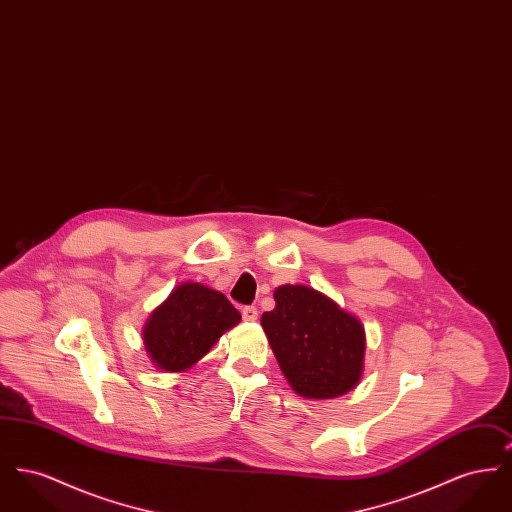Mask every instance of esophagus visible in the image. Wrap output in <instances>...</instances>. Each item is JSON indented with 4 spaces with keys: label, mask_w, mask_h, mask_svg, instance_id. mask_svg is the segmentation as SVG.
<instances>
[{
    "label": "esophagus",
    "mask_w": 512,
    "mask_h": 512,
    "mask_svg": "<svg viewBox=\"0 0 512 512\" xmlns=\"http://www.w3.org/2000/svg\"><path fill=\"white\" fill-rule=\"evenodd\" d=\"M242 317H244V320H247V322H255L257 317H259V311H257L255 307H244V309H242Z\"/></svg>",
    "instance_id": "1"
}]
</instances>
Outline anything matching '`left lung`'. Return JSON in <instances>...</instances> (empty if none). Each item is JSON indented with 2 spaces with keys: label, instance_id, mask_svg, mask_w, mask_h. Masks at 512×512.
<instances>
[{
  "label": "left lung",
  "instance_id": "8db88e82",
  "mask_svg": "<svg viewBox=\"0 0 512 512\" xmlns=\"http://www.w3.org/2000/svg\"><path fill=\"white\" fill-rule=\"evenodd\" d=\"M261 324L292 390L305 399H334L363 376L365 328L359 318L309 286H280Z\"/></svg>",
  "mask_w": 512,
  "mask_h": 512
}]
</instances>
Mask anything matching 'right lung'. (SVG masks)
<instances>
[{"label": "right lung", "mask_w": 512, "mask_h": 512, "mask_svg": "<svg viewBox=\"0 0 512 512\" xmlns=\"http://www.w3.org/2000/svg\"><path fill=\"white\" fill-rule=\"evenodd\" d=\"M240 320L242 315L226 295L199 282L180 284L147 318V355L165 372H184Z\"/></svg>", "instance_id": "1"}]
</instances>
